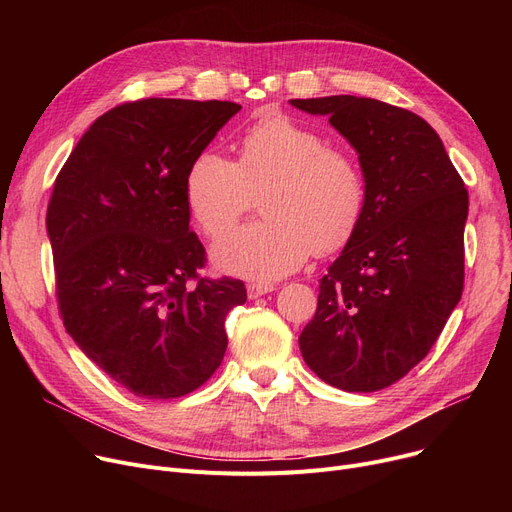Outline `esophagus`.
<instances>
[{
  "instance_id": "1",
  "label": "esophagus",
  "mask_w": 512,
  "mask_h": 512,
  "mask_svg": "<svg viewBox=\"0 0 512 512\" xmlns=\"http://www.w3.org/2000/svg\"><path fill=\"white\" fill-rule=\"evenodd\" d=\"M247 290H249V299H259V297H263V294L272 292V290H274V284H261V282H251Z\"/></svg>"
}]
</instances>
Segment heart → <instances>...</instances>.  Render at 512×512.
I'll use <instances>...</instances> for the list:
<instances>
[{
    "label": "heart",
    "mask_w": 512,
    "mask_h": 512,
    "mask_svg": "<svg viewBox=\"0 0 512 512\" xmlns=\"http://www.w3.org/2000/svg\"><path fill=\"white\" fill-rule=\"evenodd\" d=\"M238 149V161L201 153L186 174V203L209 238L224 236L253 193L270 184L261 199L267 218L215 245L220 270L276 280L313 251L328 255L353 238L365 213V176L351 153L328 145L324 132L272 114L247 128Z\"/></svg>",
    "instance_id": "1"
}]
</instances>
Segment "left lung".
I'll use <instances>...</instances> for the list:
<instances>
[{
	"label": "left lung",
	"instance_id": "1",
	"mask_svg": "<svg viewBox=\"0 0 512 512\" xmlns=\"http://www.w3.org/2000/svg\"><path fill=\"white\" fill-rule=\"evenodd\" d=\"M290 103L330 116L367 186L363 220L319 282L301 353L326 384L378 392L425 359L461 301L469 193L421 116L355 95Z\"/></svg>",
	"mask_w": 512,
	"mask_h": 512
}]
</instances>
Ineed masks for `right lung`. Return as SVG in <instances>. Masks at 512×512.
<instances>
[{"instance_id": "right-lung-1", "label": "right lung", "mask_w": 512, "mask_h": 512, "mask_svg": "<svg viewBox=\"0 0 512 512\" xmlns=\"http://www.w3.org/2000/svg\"><path fill=\"white\" fill-rule=\"evenodd\" d=\"M232 101L147 97L116 105L83 134L47 205L64 326L134 396L178 398L220 367L245 282L199 274L186 174L236 114Z\"/></svg>"}]
</instances>
